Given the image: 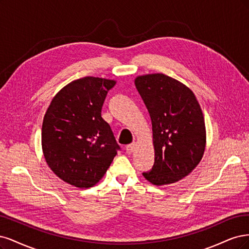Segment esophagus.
Returning a JSON list of instances; mask_svg holds the SVG:
<instances>
[{
    "instance_id": "esophagus-1",
    "label": "esophagus",
    "mask_w": 249,
    "mask_h": 249,
    "mask_svg": "<svg viewBox=\"0 0 249 249\" xmlns=\"http://www.w3.org/2000/svg\"><path fill=\"white\" fill-rule=\"evenodd\" d=\"M135 142H131V143H129V145H127L126 146V152L128 154H130V153H132V152L134 151V149H135Z\"/></svg>"
}]
</instances>
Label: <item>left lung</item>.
I'll return each instance as SVG.
<instances>
[{
	"label": "left lung",
	"instance_id": "obj_1",
	"mask_svg": "<svg viewBox=\"0 0 249 249\" xmlns=\"http://www.w3.org/2000/svg\"><path fill=\"white\" fill-rule=\"evenodd\" d=\"M134 84L151 117L155 152L153 167L142 176L157 186L178 182L204 155L202 108L188 87L163 73L140 75Z\"/></svg>",
	"mask_w": 249,
	"mask_h": 249
}]
</instances>
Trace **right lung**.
Here are the masks:
<instances>
[{
  "instance_id": "add662e5",
  "label": "right lung",
  "mask_w": 249,
  "mask_h": 249,
  "mask_svg": "<svg viewBox=\"0 0 249 249\" xmlns=\"http://www.w3.org/2000/svg\"><path fill=\"white\" fill-rule=\"evenodd\" d=\"M114 79L86 76L55 94L42 123L41 143L47 165L72 186L90 188L107 173L120 146L101 117Z\"/></svg>"
}]
</instances>
